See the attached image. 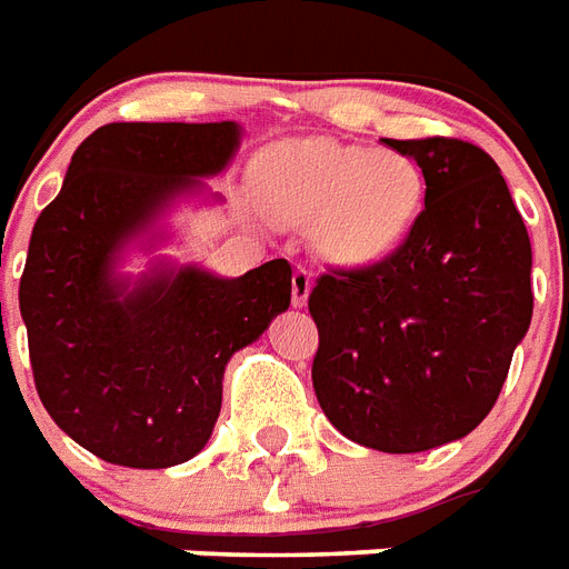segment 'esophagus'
I'll return each instance as SVG.
<instances>
[{
	"mask_svg": "<svg viewBox=\"0 0 569 569\" xmlns=\"http://www.w3.org/2000/svg\"><path fill=\"white\" fill-rule=\"evenodd\" d=\"M308 293H311V270L297 267V270H293V279H290V299H293V306H306Z\"/></svg>",
	"mask_w": 569,
	"mask_h": 569,
	"instance_id": "obj_1",
	"label": "esophagus"
}]
</instances>
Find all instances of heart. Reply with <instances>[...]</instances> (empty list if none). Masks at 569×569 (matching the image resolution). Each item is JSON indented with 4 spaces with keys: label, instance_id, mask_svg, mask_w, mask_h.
<instances>
[{
    "label": "heart",
    "instance_id": "heart-1",
    "mask_svg": "<svg viewBox=\"0 0 569 569\" xmlns=\"http://www.w3.org/2000/svg\"><path fill=\"white\" fill-rule=\"evenodd\" d=\"M258 193L279 220L320 222L317 240L329 258L363 263L406 238L426 199V179L402 152L299 140L261 158Z\"/></svg>",
    "mask_w": 569,
    "mask_h": 569
}]
</instances>
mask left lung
I'll use <instances>...</instances> for the list:
<instances>
[{"instance_id":"8db88e82","label":"left lung","mask_w":569,"mask_h":569,"mask_svg":"<svg viewBox=\"0 0 569 569\" xmlns=\"http://www.w3.org/2000/svg\"><path fill=\"white\" fill-rule=\"evenodd\" d=\"M385 143L417 161L426 208L388 258L317 279L311 379L340 435L402 456L488 417L535 297L529 231L497 161L458 138Z\"/></svg>"}]
</instances>
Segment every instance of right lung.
Listing matches in <instances>:
<instances>
[{
    "instance_id": "obj_1",
    "label": "right lung",
    "mask_w": 569,
    "mask_h": 569,
    "mask_svg": "<svg viewBox=\"0 0 569 569\" xmlns=\"http://www.w3.org/2000/svg\"><path fill=\"white\" fill-rule=\"evenodd\" d=\"M234 122H108L81 140L40 211L20 279L34 388L102 461L158 470L206 447L229 358L290 306V263L240 279L184 267L113 279L122 243L238 149Z\"/></svg>"
}]
</instances>
